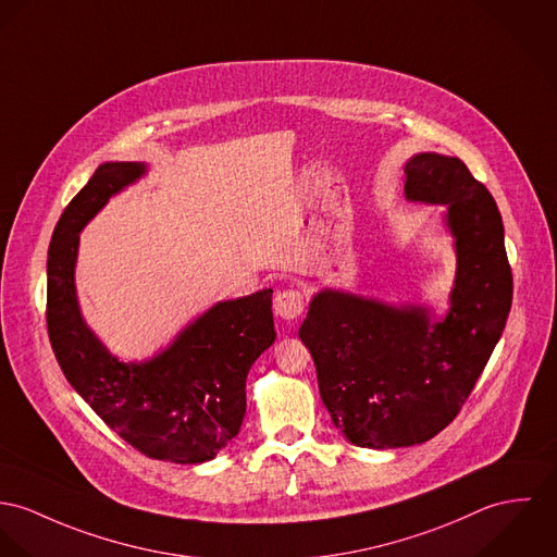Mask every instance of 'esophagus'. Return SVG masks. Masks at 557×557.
Segmentation results:
<instances>
[{
  "label": "esophagus",
  "instance_id": "esophagus-1",
  "mask_svg": "<svg viewBox=\"0 0 557 557\" xmlns=\"http://www.w3.org/2000/svg\"><path fill=\"white\" fill-rule=\"evenodd\" d=\"M304 306H306L304 293H299V290H282V293L275 295L273 311L282 320H295L297 315L304 313Z\"/></svg>",
  "mask_w": 557,
  "mask_h": 557
}]
</instances>
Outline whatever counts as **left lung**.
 <instances>
[{
  "label": "left lung",
  "instance_id": "1",
  "mask_svg": "<svg viewBox=\"0 0 557 557\" xmlns=\"http://www.w3.org/2000/svg\"><path fill=\"white\" fill-rule=\"evenodd\" d=\"M404 194L444 207L457 260L444 311L326 286L311 297L299 329L333 425L348 442L380 450L428 442L457 417L512 301L502 215L459 158L412 156Z\"/></svg>",
  "mask_w": 557,
  "mask_h": 557
}]
</instances>
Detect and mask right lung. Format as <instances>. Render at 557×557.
Listing matches in <instances>:
<instances>
[{
  "label": "right lung",
  "instance_id": "right-lung-1",
  "mask_svg": "<svg viewBox=\"0 0 557 557\" xmlns=\"http://www.w3.org/2000/svg\"><path fill=\"white\" fill-rule=\"evenodd\" d=\"M147 173L145 162H104L65 207L47 262L49 337L72 388L127 444L151 459L205 463L242 430L246 377L275 342L273 290L213 304L147 359L113 355L81 311L78 244L107 202Z\"/></svg>",
  "mask_w": 557,
  "mask_h": 557
}]
</instances>
